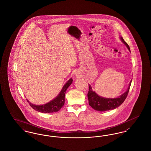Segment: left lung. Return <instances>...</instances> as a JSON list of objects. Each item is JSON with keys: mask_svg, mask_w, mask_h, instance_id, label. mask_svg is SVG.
Wrapping results in <instances>:
<instances>
[{"mask_svg": "<svg viewBox=\"0 0 151 151\" xmlns=\"http://www.w3.org/2000/svg\"><path fill=\"white\" fill-rule=\"evenodd\" d=\"M120 40L130 51L129 46L126 43L122 37H119ZM132 80L129 82V86L127 91L121 94L120 96L116 98H105L99 96L92 90V88L89 84V91L88 93V99L89 105L97 111H105L110 110H113L119 106L125 100L129 92V88L131 84Z\"/></svg>", "mask_w": 151, "mask_h": 151, "instance_id": "obj_1", "label": "left lung"}]
</instances>
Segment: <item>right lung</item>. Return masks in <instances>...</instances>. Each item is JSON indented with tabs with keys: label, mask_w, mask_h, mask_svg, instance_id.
Listing matches in <instances>:
<instances>
[{
	"label": "right lung",
	"mask_w": 151,
	"mask_h": 151,
	"mask_svg": "<svg viewBox=\"0 0 151 151\" xmlns=\"http://www.w3.org/2000/svg\"><path fill=\"white\" fill-rule=\"evenodd\" d=\"M72 81L73 80L72 78L69 79L64 85V86H63L61 91L57 96L48 103H46L43 105H37L32 104L28 100H27L30 106L38 112L43 113L57 112L62 108V106H63L65 104V93L66 92L67 88L72 84Z\"/></svg>",
	"instance_id": "right-lung-1"
}]
</instances>
